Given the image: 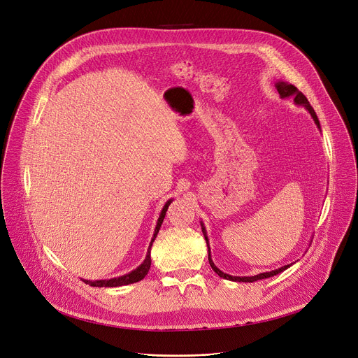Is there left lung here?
Returning <instances> with one entry per match:
<instances>
[{
	"mask_svg": "<svg viewBox=\"0 0 358 358\" xmlns=\"http://www.w3.org/2000/svg\"><path fill=\"white\" fill-rule=\"evenodd\" d=\"M275 88H277V92L280 94V98H289V96H293L294 98V102H296V105H300V106H304L308 112H310V115H311V117L314 119V122H315V125H317V128L320 129V122H319V117H317V115H315V112H314V109H313V106L310 105V102L307 101V98L294 87V85H292V84H287V83H283V81H279V83H275ZM202 224V231H203V236H205V241H206V243H208V250H209V263H210V267L213 268V271L215 273H217L220 277H223V279H226V280H230V282H243V283H253V282H257V280H262V279H267V277H273V275H275V274H279V273H282L283 270H286L287 267H290L292 264H287V266H283V267H280V268H275V270H271V271H266V273H260V274H256V275H250V277H239V275H230V274H227V273H223L222 270H219L216 266H215V263H213V260H212V257H210V249H209V241H208V234H206V229H205V226H203V223H201Z\"/></svg>",
	"mask_w": 358,
	"mask_h": 358,
	"instance_id": "obj_1",
	"label": "left lung"
}]
</instances>
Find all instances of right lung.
Here are the masks:
<instances>
[{"label": "right lung", "instance_id": "right-lung-1", "mask_svg": "<svg viewBox=\"0 0 358 358\" xmlns=\"http://www.w3.org/2000/svg\"><path fill=\"white\" fill-rule=\"evenodd\" d=\"M171 202H172V199H169L165 203V206H164V209L161 212V216H159V219H157V223H156V227H155V233H153V237H152V241H150L146 257H145L143 263L139 267H136L135 270H132L128 274H124L121 277H113V279H109V280H95V282L94 280H84V282L87 285H90V286H92V287H119V286H127V285H132V283H136V282L142 280L143 277L148 274L149 268H150V248H152V243L156 239V236L159 233V229H161V226H162V222L165 219V215H166V210H168Z\"/></svg>", "mask_w": 358, "mask_h": 358}]
</instances>
